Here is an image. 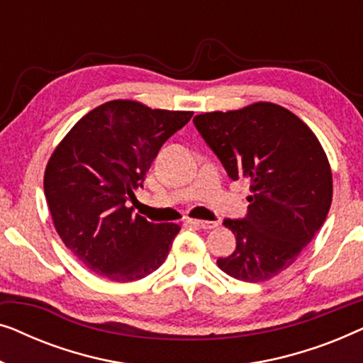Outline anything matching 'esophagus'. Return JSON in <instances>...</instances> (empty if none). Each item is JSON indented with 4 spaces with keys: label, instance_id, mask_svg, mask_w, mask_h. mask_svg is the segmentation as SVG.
<instances>
[{
    "label": "esophagus",
    "instance_id": "1",
    "mask_svg": "<svg viewBox=\"0 0 363 363\" xmlns=\"http://www.w3.org/2000/svg\"><path fill=\"white\" fill-rule=\"evenodd\" d=\"M188 223L196 228H201V230H213V228L218 226L216 221H206V220H188Z\"/></svg>",
    "mask_w": 363,
    "mask_h": 363
}]
</instances>
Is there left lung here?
<instances>
[{"mask_svg": "<svg viewBox=\"0 0 363 363\" xmlns=\"http://www.w3.org/2000/svg\"><path fill=\"white\" fill-rule=\"evenodd\" d=\"M233 180H250L242 220H225L236 250L216 264L235 279L267 281L287 269L324 225L332 172L315 133L272 102L193 118Z\"/></svg>", "mask_w": 363, "mask_h": 363, "instance_id": "obj_1", "label": "left lung"}]
</instances>
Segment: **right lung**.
<instances>
[{
	"label": "right lung",
	"mask_w": 363,
	"mask_h": 363,
	"mask_svg": "<svg viewBox=\"0 0 363 363\" xmlns=\"http://www.w3.org/2000/svg\"><path fill=\"white\" fill-rule=\"evenodd\" d=\"M191 116L118 99L86 113L52 152L44 195L57 235L87 269L132 282L167 259L180 226L150 223L127 203L163 143Z\"/></svg>",
	"instance_id": "obj_1"
}]
</instances>
